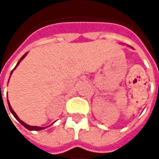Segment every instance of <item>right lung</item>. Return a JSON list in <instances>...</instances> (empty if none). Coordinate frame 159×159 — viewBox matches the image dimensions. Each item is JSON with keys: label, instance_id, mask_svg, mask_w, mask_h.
Here are the masks:
<instances>
[{"label": "right lung", "instance_id": "obj_1", "mask_svg": "<svg viewBox=\"0 0 159 159\" xmlns=\"http://www.w3.org/2000/svg\"><path fill=\"white\" fill-rule=\"evenodd\" d=\"M27 53H28V52H27ZM27 53H25V55H24V56H23V57H22L21 58H20V60H19V61H18V63L16 64V66H17V65L19 64V63L21 62V61H22V60H23V59H24V58L25 57V56L27 55ZM16 67H15V68H14V69H13V70H15ZM13 70L11 71V73L13 72ZM11 73H10V75H11ZM8 103H9V110H10V111H11V113H12V114L14 115V117H15L16 119H17V120H18V121H19V122H20V123H21L22 125H24V126H25V128H27L28 130H34V131H39V130H41V129H43V127H40V126H32V125H28L27 124H25V123H24V122L22 121L21 119H19V118H18V117H17V115L16 114L15 111H14L12 110V108H11V106H10V104H9V102H8Z\"/></svg>", "mask_w": 159, "mask_h": 159}]
</instances>
